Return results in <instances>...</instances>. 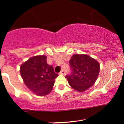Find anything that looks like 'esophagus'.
<instances>
[{"mask_svg": "<svg viewBox=\"0 0 124 124\" xmlns=\"http://www.w3.org/2000/svg\"><path fill=\"white\" fill-rule=\"evenodd\" d=\"M60 74H62V75H65V74H66V72H65V71L63 69H62V70L61 71V72H60Z\"/></svg>", "mask_w": 124, "mask_h": 124, "instance_id": "1", "label": "esophagus"}]
</instances>
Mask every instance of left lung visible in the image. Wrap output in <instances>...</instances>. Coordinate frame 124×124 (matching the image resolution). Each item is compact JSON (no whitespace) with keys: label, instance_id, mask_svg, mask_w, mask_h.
I'll return each instance as SVG.
<instances>
[{"label":"left lung","instance_id":"1","mask_svg":"<svg viewBox=\"0 0 124 124\" xmlns=\"http://www.w3.org/2000/svg\"><path fill=\"white\" fill-rule=\"evenodd\" d=\"M70 74L67 75L69 85L79 92L86 91L94 84L100 72L99 63L87 55H73L69 61Z\"/></svg>","mask_w":124,"mask_h":124}]
</instances>
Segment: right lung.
I'll list each match as a JSON object with an SVG mask.
<instances>
[{
  "label": "right lung",
  "mask_w": 124,
  "mask_h": 124,
  "mask_svg": "<svg viewBox=\"0 0 124 124\" xmlns=\"http://www.w3.org/2000/svg\"><path fill=\"white\" fill-rule=\"evenodd\" d=\"M21 76L26 86L38 96L47 95L52 91L58 74L46 63L45 55L35 56L21 65Z\"/></svg>",
  "instance_id": "1"
}]
</instances>
